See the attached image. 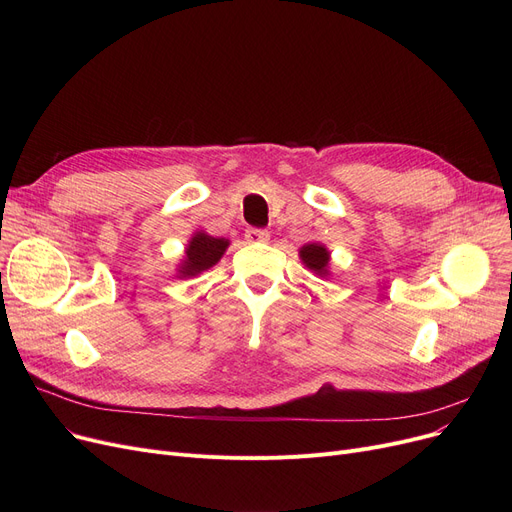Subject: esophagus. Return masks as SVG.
Wrapping results in <instances>:
<instances>
[{
  "label": "esophagus",
  "mask_w": 512,
  "mask_h": 512,
  "mask_svg": "<svg viewBox=\"0 0 512 512\" xmlns=\"http://www.w3.org/2000/svg\"><path fill=\"white\" fill-rule=\"evenodd\" d=\"M245 238H247L249 242H265V240H270V232L261 230V228H249V230L245 232Z\"/></svg>",
  "instance_id": "obj_1"
}]
</instances>
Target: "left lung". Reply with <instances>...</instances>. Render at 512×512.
Here are the masks:
<instances>
[{
  "mask_svg": "<svg viewBox=\"0 0 512 512\" xmlns=\"http://www.w3.org/2000/svg\"><path fill=\"white\" fill-rule=\"evenodd\" d=\"M301 259L309 267V270H313L317 274L328 272L326 267H328V261H330V253L321 245H317V242H313V245H305L301 249Z\"/></svg>",
  "mask_w": 512,
  "mask_h": 512,
  "instance_id": "8db88e82",
  "label": "left lung"
}]
</instances>
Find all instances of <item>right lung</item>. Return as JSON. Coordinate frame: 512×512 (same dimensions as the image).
Instances as JSON below:
<instances>
[{
  "instance_id": "right-lung-1",
  "label": "right lung",
  "mask_w": 512,
  "mask_h": 512,
  "mask_svg": "<svg viewBox=\"0 0 512 512\" xmlns=\"http://www.w3.org/2000/svg\"><path fill=\"white\" fill-rule=\"evenodd\" d=\"M226 249H228L226 238H213L205 232H197L186 247V259L180 267V276L186 278V276H195L209 270L211 265H215L222 259Z\"/></svg>"
}]
</instances>
